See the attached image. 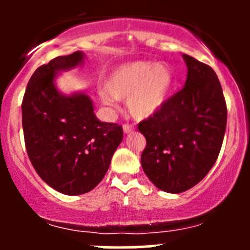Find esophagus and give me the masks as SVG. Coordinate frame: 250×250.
Listing matches in <instances>:
<instances>
[{"instance_id":"esophagus-1","label":"esophagus","mask_w":250,"mask_h":250,"mask_svg":"<svg viewBox=\"0 0 250 250\" xmlns=\"http://www.w3.org/2000/svg\"><path fill=\"white\" fill-rule=\"evenodd\" d=\"M135 127L133 125H129V123H125L123 125V132L125 133H132Z\"/></svg>"}]
</instances>
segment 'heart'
Wrapping results in <instances>:
<instances>
[{
    "mask_svg": "<svg viewBox=\"0 0 250 250\" xmlns=\"http://www.w3.org/2000/svg\"><path fill=\"white\" fill-rule=\"evenodd\" d=\"M173 85L172 70L165 64L137 62L117 67L106 82V92L102 93L105 105L112 106L113 98L128 100L133 117L144 120L161 109Z\"/></svg>",
    "mask_w": 250,
    "mask_h": 250,
    "instance_id": "obj_1",
    "label": "heart"
}]
</instances>
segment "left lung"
<instances>
[{"mask_svg": "<svg viewBox=\"0 0 250 250\" xmlns=\"http://www.w3.org/2000/svg\"><path fill=\"white\" fill-rule=\"evenodd\" d=\"M183 58L185 85L138 125L146 138L141 167L156 188L169 193L193 188L208 174L220 152L228 120L215 71L190 55Z\"/></svg>", "mask_w": 250, "mask_h": 250, "instance_id": "1", "label": "left lung"}]
</instances>
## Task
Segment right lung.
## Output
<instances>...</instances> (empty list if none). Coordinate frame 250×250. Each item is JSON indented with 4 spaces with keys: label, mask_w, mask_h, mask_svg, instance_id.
<instances>
[{
    "label": "right lung",
    "mask_w": 250,
    "mask_h": 250,
    "mask_svg": "<svg viewBox=\"0 0 250 250\" xmlns=\"http://www.w3.org/2000/svg\"><path fill=\"white\" fill-rule=\"evenodd\" d=\"M82 60L83 53L75 52L41 65L21 103L25 146L35 170L70 196L89 192L103 180L123 139L122 125L100 122L87 94L67 97L55 88V75Z\"/></svg>",
    "instance_id": "obj_1"
}]
</instances>
